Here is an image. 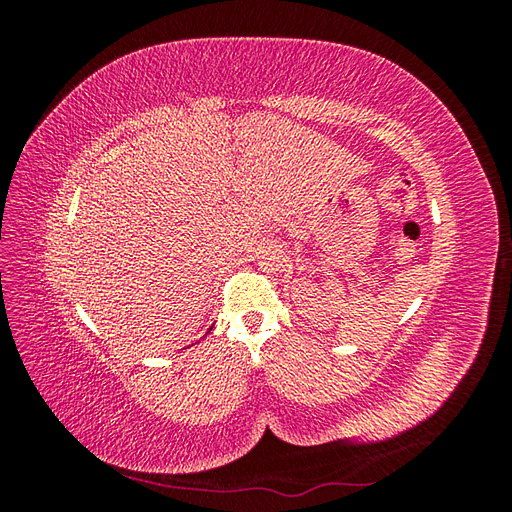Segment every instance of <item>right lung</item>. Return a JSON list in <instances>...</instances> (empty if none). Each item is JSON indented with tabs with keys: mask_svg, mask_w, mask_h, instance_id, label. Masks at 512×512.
<instances>
[{
	"mask_svg": "<svg viewBox=\"0 0 512 512\" xmlns=\"http://www.w3.org/2000/svg\"><path fill=\"white\" fill-rule=\"evenodd\" d=\"M209 331H211V329H209Z\"/></svg>",
	"mask_w": 512,
	"mask_h": 512,
	"instance_id": "obj_1",
	"label": "right lung"
}]
</instances>
